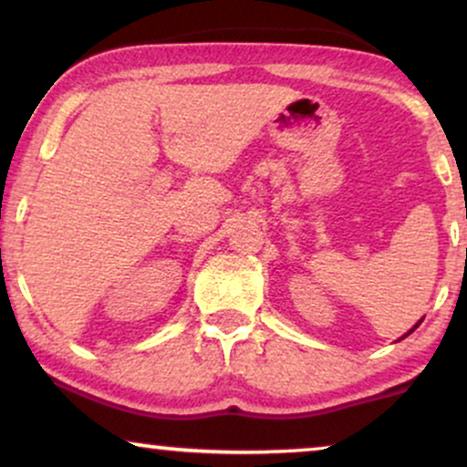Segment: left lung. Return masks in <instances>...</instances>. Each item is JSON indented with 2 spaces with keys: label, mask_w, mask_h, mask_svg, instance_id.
<instances>
[{
  "label": "left lung",
  "mask_w": 467,
  "mask_h": 467,
  "mask_svg": "<svg viewBox=\"0 0 467 467\" xmlns=\"http://www.w3.org/2000/svg\"><path fill=\"white\" fill-rule=\"evenodd\" d=\"M420 325H421V320H420V323H417V325H415V327H412V329H410V331H409V334H404V336H401V337H406V336H410V334H412V331H415V329H417V327H420ZM401 337H400V340H401Z\"/></svg>",
  "instance_id": "1"
}]
</instances>
